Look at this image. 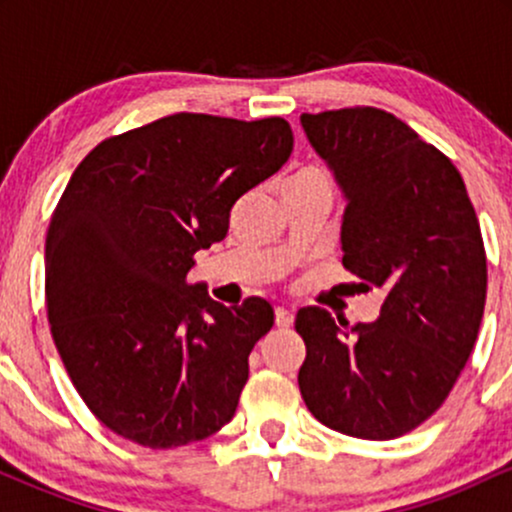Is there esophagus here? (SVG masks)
Returning a JSON list of instances; mask_svg holds the SVG:
<instances>
[{
    "label": "esophagus",
    "mask_w": 512,
    "mask_h": 512,
    "mask_svg": "<svg viewBox=\"0 0 512 512\" xmlns=\"http://www.w3.org/2000/svg\"><path fill=\"white\" fill-rule=\"evenodd\" d=\"M274 317H276V325L279 327H291L293 325V313L286 308H276L274 310Z\"/></svg>",
    "instance_id": "1"
}]
</instances>
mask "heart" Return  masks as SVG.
Masks as SVG:
<instances>
[{
    "label": "heart",
    "instance_id": "b5f03b06",
    "mask_svg": "<svg viewBox=\"0 0 512 512\" xmlns=\"http://www.w3.org/2000/svg\"><path fill=\"white\" fill-rule=\"evenodd\" d=\"M293 180H320V182H330V175H327V170L322 168H305L303 173H298ZM332 185V182H330Z\"/></svg>",
    "mask_w": 512,
    "mask_h": 512
}]
</instances>
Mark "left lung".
Here are the masks:
<instances>
[{
    "instance_id": "left-lung-1",
    "label": "left lung",
    "mask_w": 512,
    "mask_h": 512,
    "mask_svg": "<svg viewBox=\"0 0 512 512\" xmlns=\"http://www.w3.org/2000/svg\"><path fill=\"white\" fill-rule=\"evenodd\" d=\"M346 204L344 267L385 291L375 322L301 308L298 387L332 431L392 440L443 407L477 342L486 250L460 170L399 117L370 105L303 113Z\"/></svg>"
}]
</instances>
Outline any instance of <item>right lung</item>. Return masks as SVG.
Listing matches in <instances>:
<instances>
[{"instance_id":"add662e5","label":"right lung","mask_w":512,"mask_h":512,"mask_svg":"<svg viewBox=\"0 0 512 512\" xmlns=\"http://www.w3.org/2000/svg\"><path fill=\"white\" fill-rule=\"evenodd\" d=\"M291 149L284 117L178 113L76 166L45 238V303L76 392L117 436L178 448L233 419L274 308L257 296L226 308L187 272Z\"/></svg>"}]
</instances>
